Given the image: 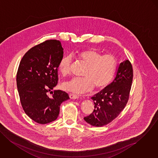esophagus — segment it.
Returning <instances> with one entry per match:
<instances>
[{"label": "esophagus", "instance_id": "1", "mask_svg": "<svg viewBox=\"0 0 158 158\" xmlns=\"http://www.w3.org/2000/svg\"><path fill=\"white\" fill-rule=\"evenodd\" d=\"M69 97L71 99H76V98H79V96L76 95V94H70Z\"/></svg>", "mask_w": 158, "mask_h": 158}]
</instances>
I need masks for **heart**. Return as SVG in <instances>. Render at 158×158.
<instances>
[{
	"instance_id": "b5f03b06",
	"label": "heart",
	"mask_w": 158,
	"mask_h": 158,
	"mask_svg": "<svg viewBox=\"0 0 158 158\" xmlns=\"http://www.w3.org/2000/svg\"><path fill=\"white\" fill-rule=\"evenodd\" d=\"M76 56L86 64L82 73L83 77H73L62 83L64 90L73 93H84L94 88L102 89L112 79L117 68V60L110 55L103 54L97 49L89 48L77 51ZM72 65V58L63 56L58 64V70L62 75L69 74Z\"/></svg>"
}]
</instances>
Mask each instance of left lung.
<instances>
[{"label":"left lung","instance_id":"left-lung-1","mask_svg":"<svg viewBox=\"0 0 158 158\" xmlns=\"http://www.w3.org/2000/svg\"><path fill=\"white\" fill-rule=\"evenodd\" d=\"M133 69L129 60L121 62L114 81L91 97L94 109L84 120L91 126L102 127L114 120L124 108L129 99Z\"/></svg>","mask_w":158,"mask_h":158}]
</instances>
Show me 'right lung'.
<instances>
[{"mask_svg":"<svg viewBox=\"0 0 158 158\" xmlns=\"http://www.w3.org/2000/svg\"><path fill=\"white\" fill-rule=\"evenodd\" d=\"M63 50L59 40H47L29 50L18 69L16 81L22 106L26 114L39 124L55 121L61 103L70 98L65 91H52L58 84ZM50 91L52 97L47 95Z\"/></svg>","mask_w":158,"mask_h":158,"instance_id":"obj_1","label":"right lung"}]
</instances>
